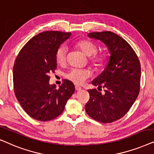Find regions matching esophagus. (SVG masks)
Returning <instances> with one entry per match:
<instances>
[{"label": "esophagus", "instance_id": "esophagus-1", "mask_svg": "<svg viewBox=\"0 0 154 154\" xmlns=\"http://www.w3.org/2000/svg\"><path fill=\"white\" fill-rule=\"evenodd\" d=\"M82 89V88L80 87H79V86H75V90L76 91H80V90Z\"/></svg>", "mask_w": 154, "mask_h": 154}]
</instances>
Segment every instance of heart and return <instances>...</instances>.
I'll list each match as a JSON object with an SVG mask.
<instances>
[{"mask_svg": "<svg viewBox=\"0 0 154 154\" xmlns=\"http://www.w3.org/2000/svg\"><path fill=\"white\" fill-rule=\"evenodd\" d=\"M76 46L86 56L89 57V60L92 64L100 66L105 60V55L103 53H96L97 46L91 41L84 39L76 44ZM67 48L65 45H62L56 51V60L59 64L63 65L66 62ZM91 75V72L88 69H72L67 74V79L75 85H82Z\"/></svg>", "mask_w": 154, "mask_h": 154, "instance_id": "b5f03b06", "label": "heart"}]
</instances>
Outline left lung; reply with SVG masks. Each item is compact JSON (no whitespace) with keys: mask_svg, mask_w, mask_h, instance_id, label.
<instances>
[{"mask_svg":"<svg viewBox=\"0 0 154 154\" xmlns=\"http://www.w3.org/2000/svg\"><path fill=\"white\" fill-rule=\"evenodd\" d=\"M88 36L103 42L110 57L104 70L91 82L98 89L103 88L104 92L88 90L90 98L85 110L94 120L109 123L122 118L137 99L140 87V63L130 45L118 34L92 32Z\"/></svg>","mask_w":154,"mask_h":154,"instance_id":"obj_1","label":"left lung"}]
</instances>
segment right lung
Returning a JSON list of instances; mask_svg holds the SVG:
<instances>
[{"label": "right lung", "instance_id": "obj_1", "mask_svg": "<svg viewBox=\"0 0 154 154\" xmlns=\"http://www.w3.org/2000/svg\"><path fill=\"white\" fill-rule=\"evenodd\" d=\"M71 33L46 31L32 37L20 51L13 67L15 96L30 117L39 121L56 118L65 109L75 88L65 79L58 89L49 74L57 67L56 51Z\"/></svg>", "mask_w": 154, "mask_h": 154}]
</instances>
